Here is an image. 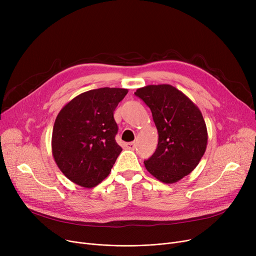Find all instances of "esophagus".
I'll use <instances>...</instances> for the list:
<instances>
[{"mask_svg": "<svg viewBox=\"0 0 256 256\" xmlns=\"http://www.w3.org/2000/svg\"><path fill=\"white\" fill-rule=\"evenodd\" d=\"M126 148H128V150H134L136 148V143H135V142H128V143H126Z\"/></svg>", "mask_w": 256, "mask_h": 256, "instance_id": "obj_1", "label": "esophagus"}]
</instances>
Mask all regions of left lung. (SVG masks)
<instances>
[{"instance_id":"8db88e82","label":"left lung","mask_w":256,"mask_h":256,"mask_svg":"<svg viewBox=\"0 0 256 256\" xmlns=\"http://www.w3.org/2000/svg\"><path fill=\"white\" fill-rule=\"evenodd\" d=\"M135 94L150 106L158 135L156 150L144 160L145 168L160 182H176L197 167L206 152L208 130L202 113L169 84L145 86Z\"/></svg>"}]
</instances>
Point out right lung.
I'll use <instances>...</instances> for the list:
<instances>
[{
    "label": "right lung",
    "mask_w": 256,
    "mask_h": 256,
    "mask_svg": "<svg viewBox=\"0 0 256 256\" xmlns=\"http://www.w3.org/2000/svg\"><path fill=\"white\" fill-rule=\"evenodd\" d=\"M124 88H100L78 94L60 110L52 135V154L64 176L93 188L109 176L122 148L116 143L114 111Z\"/></svg>",
    "instance_id": "1"
}]
</instances>
